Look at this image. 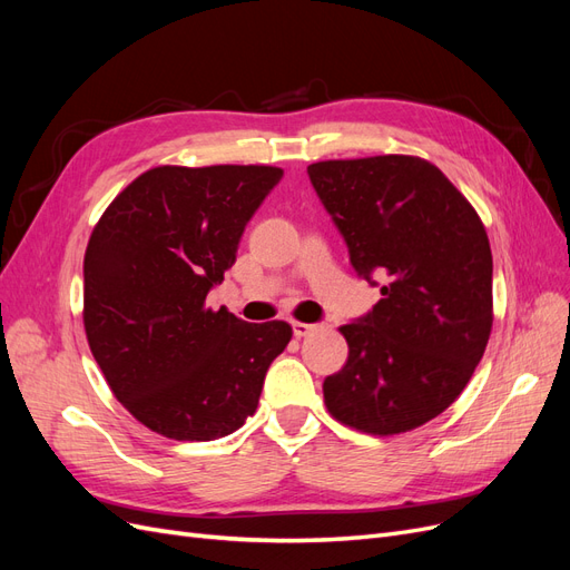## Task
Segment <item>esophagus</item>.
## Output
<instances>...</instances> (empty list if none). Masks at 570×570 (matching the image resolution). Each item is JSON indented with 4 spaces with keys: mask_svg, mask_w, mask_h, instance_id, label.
<instances>
[{
    "mask_svg": "<svg viewBox=\"0 0 570 570\" xmlns=\"http://www.w3.org/2000/svg\"><path fill=\"white\" fill-rule=\"evenodd\" d=\"M318 327V323H302V321H292V333H295V337H304L308 333H314Z\"/></svg>",
    "mask_w": 570,
    "mask_h": 570,
    "instance_id": "1",
    "label": "esophagus"
}]
</instances>
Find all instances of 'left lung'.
Segmentation results:
<instances>
[{
	"instance_id": "8db88e82",
	"label": "left lung",
	"mask_w": 570,
	"mask_h": 570,
	"mask_svg": "<svg viewBox=\"0 0 570 570\" xmlns=\"http://www.w3.org/2000/svg\"><path fill=\"white\" fill-rule=\"evenodd\" d=\"M350 262L381 295L342 325L347 364L323 383L337 421L371 435L419 428L469 385L492 331V252L473 206L419 157L306 168Z\"/></svg>"
}]
</instances>
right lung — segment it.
Wrapping results in <instances>:
<instances>
[{
    "instance_id": "right-lung-1",
    "label": "right lung",
    "mask_w": 570,
    "mask_h": 570,
    "mask_svg": "<svg viewBox=\"0 0 570 570\" xmlns=\"http://www.w3.org/2000/svg\"><path fill=\"white\" fill-rule=\"evenodd\" d=\"M273 166H159L135 178L85 252V333L116 400L154 433L209 442L256 411L285 321L204 308L281 183Z\"/></svg>"
}]
</instances>
